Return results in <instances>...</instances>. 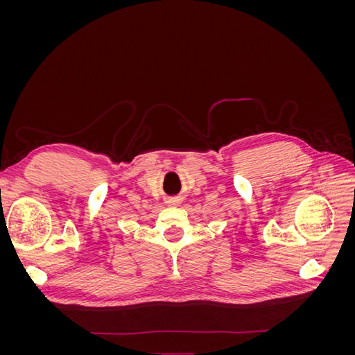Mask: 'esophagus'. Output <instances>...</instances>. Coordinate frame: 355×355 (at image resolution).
Returning <instances> with one entry per match:
<instances>
[{
    "mask_svg": "<svg viewBox=\"0 0 355 355\" xmlns=\"http://www.w3.org/2000/svg\"><path fill=\"white\" fill-rule=\"evenodd\" d=\"M180 202H182L180 197H171V198H168V200H167V204H168V206H171V207H176V206H179Z\"/></svg>",
    "mask_w": 355,
    "mask_h": 355,
    "instance_id": "obj_1",
    "label": "esophagus"
}]
</instances>
